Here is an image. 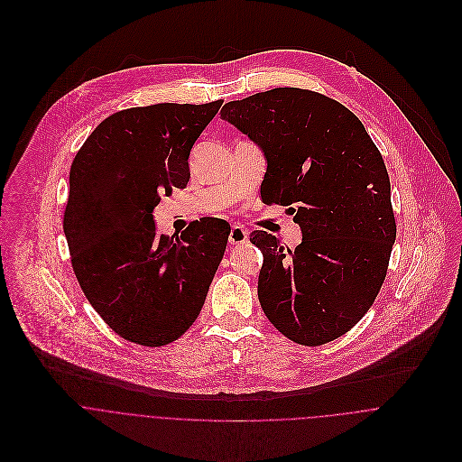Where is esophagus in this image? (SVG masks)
I'll list each match as a JSON object with an SVG mask.
<instances>
[{"instance_id":"obj_1","label":"esophagus","mask_w":462,"mask_h":462,"mask_svg":"<svg viewBox=\"0 0 462 462\" xmlns=\"http://www.w3.org/2000/svg\"><path fill=\"white\" fill-rule=\"evenodd\" d=\"M247 238H249L247 229H244L242 226H233V227H231V233H229V244H231V245L245 244Z\"/></svg>"}]
</instances>
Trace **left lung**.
I'll list each match as a JSON object with an SVG mask.
<instances>
[{
  "label": "left lung",
  "instance_id": "left-lung-1",
  "mask_svg": "<svg viewBox=\"0 0 462 462\" xmlns=\"http://www.w3.org/2000/svg\"><path fill=\"white\" fill-rule=\"evenodd\" d=\"M220 116L263 149L262 199L288 206L302 231L293 251L251 233L263 253L264 315L299 345L329 343L365 317L386 279L396 222L383 154L348 108L308 88L229 101Z\"/></svg>",
  "mask_w": 462,
  "mask_h": 462
}]
</instances>
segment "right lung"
<instances>
[{
    "label": "right lung",
    "instance_id": "obj_1",
    "mask_svg": "<svg viewBox=\"0 0 462 462\" xmlns=\"http://www.w3.org/2000/svg\"><path fill=\"white\" fill-rule=\"evenodd\" d=\"M222 99L158 103L106 117L76 152L64 233L76 279L121 337L162 346L196 322L222 262L229 224L204 217L158 235L152 209L190 180L189 156Z\"/></svg>",
    "mask_w": 462,
    "mask_h": 462
}]
</instances>
